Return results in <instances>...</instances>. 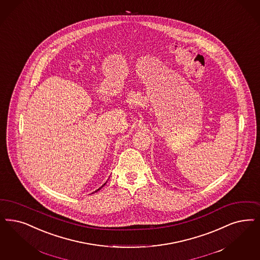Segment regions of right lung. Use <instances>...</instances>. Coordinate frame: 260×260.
<instances>
[{
  "label": "right lung",
  "instance_id": "1",
  "mask_svg": "<svg viewBox=\"0 0 260 260\" xmlns=\"http://www.w3.org/2000/svg\"><path fill=\"white\" fill-rule=\"evenodd\" d=\"M106 183H107V182H106ZM106 183H105V184H104V185H106ZM104 185H102V186H101V187H100V188H99L98 190H96V191H95V192H97V191H99V190H100V189H102V187H104Z\"/></svg>",
  "mask_w": 260,
  "mask_h": 260
}]
</instances>
